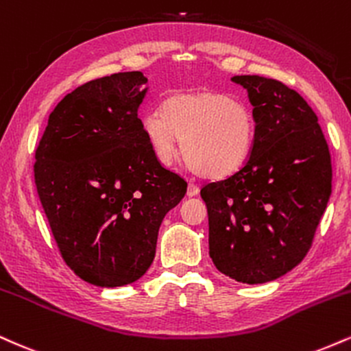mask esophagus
<instances>
[{
    "instance_id": "esophagus-1",
    "label": "esophagus",
    "mask_w": 351,
    "mask_h": 351,
    "mask_svg": "<svg viewBox=\"0 0 351 351\" xmlns=\"http://www.w3.org/2000/svg\"><path fill=\"white\" fill-rule=\"evenodd\" d=\"M197 193H199V185H195V184H189V187H187V195L189 197H195Z\"/></svg>"
}]
</instances>
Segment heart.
Instances as JSON below:
<instances>
[{"label": "heart", "instance_id": "b5f03b06", "mask_svg": "<svg viewBox=\"0 0 351 351\" xmlns=\"http://www.w3.org/2000/svg\"><path fill=\"white\" fill-rule=\"evenodd\" d=\"M141 130L158 162L174 164L184 144L185 158L200 176L223 179L248 159L254 119L248 106L230 95L187 90L164 98L160 110L146 111Z\"/></svg>", "mask_w": 351, "mask_h": 351}]
</instances>
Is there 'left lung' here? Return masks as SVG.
Instances as JSON below:
<instances>
[{
	"mask_svg": "<svg viewBox=\"0 0 351 351\" xmlns=\"http://www.w3.org/2000/svg\"><path fill=\"white\" fill-rule=\"evenodd\" d=\"M253 105L254 138L240 171L207 184L208 253L220 273L263 284L302 261L332 193L330 152L319 118L289 86L234 75Z\"/></svg>",
	"mask_w": 351,
	"mask_h": 351,
	"instance_id": "1",
	"label": "left lung"
}]
</instances>
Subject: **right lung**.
Wrapping results in <instances>:
<instances>
[{"instance_id": "1", "label": "right lung", "mask_w": 351, "mask_h": 351, "mask_svg": "<svg viewBox=\"0 0 351 351\" xmlns=\"http://www.w3.org/2000/svg\"><path fill=\"white\" fill-rule=\"evenodd\" d=\"M146 84L141 72H121L78 86L53 108L36 151L37 193L62 258L93 286L143 278L164 217L187 192L143 134Z\"/></svg>"}]
</instances>
